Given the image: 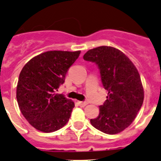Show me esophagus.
<instances>
[{
    "instance_id": "obj_1",
    "label": "esophagus",
    "mask_w": 161,
    "mask_h": 161,
    "mask_svg": "<svg viewBox=\"0 0 161 161\" xmlns=\"http://www.w3.org/2000/svg\"><path fill=\"white\" fill-rule=\"evenodd\" d=\"M78 103H79V105L80 106V107H82V108H83V107H85V106L87 105V103L82 102V101H79V102H78Z\"/></svg>"
}]
</instances>
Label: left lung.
<instances>
[{
    "label": "left lung",
    "instance_id": "left-lung-1",
    "mask_svg": "<svg viewBox=\"0 0 161 161\" xmlns=\"http://www.w3.org/2000/svg\"><path fill=\"white\" fill-rule=\"evenodd\" d=\"M83 59L95 63L100 71L103 86L108 91L107 100L99 106V115L91 125L109 135L131 125L144 102V88L132 62L119 50L99 46L88 50Z\"/></svg>",
    "mask_w": 161,
    "mask_h": 161
}]
</instances>
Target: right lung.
I'll use <instances>...</instances> for the list:
<instances>
[{"instance_id":"add662e5","label":"right lung","mask_w":161,"mask_h":161,"mask_svg":"<svg viewBox=\"0 0 161 161\" xmlns=\"http://www.w3.org/2000/svg\"><path fill=\"white\" fill-rule=\"evenodd\" d=\"M80 52H45L22 68L17 86V103L25 118L38 131H55L70 119L75 103L56 91Z\"/></svg>"}]
</instances>
